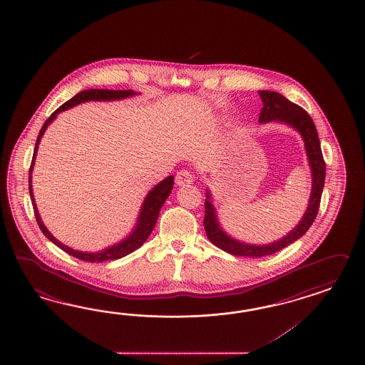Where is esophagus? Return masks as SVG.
Returning a JSON list of instances; mask_svg holds the SVG:
<instances>
[{"mask_svg": "<svg viewBox=\"0 0 365 365\" xmlns=\"http://www.w3.org/2000/svg\"><path fill=\"white\" fill-rule=\"evenodd\" d=\"M194 182V175L187 170H180L175 177V183L178 186H186Z\"/></svg>", "mask_w": 365, "mask_h": 365, "instance_id": "1", "label": "esophagus"}]
</instances>
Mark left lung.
<instances>
[{
	"label": "left lung",
	"instance_id": "obj_1",
	"mask_svg": "<svg viewBox=\"0 0 365 365\" xmlns=\"http://www.w3.org/2000/svg\"><path fill=\"white\" fill-rule=\"evenodd\" d=\"M259 96L263 102V108L260 110V115H259V123H268V122L284 123L295 128L304 140L308 165L312 175V190H311L308 207L304 215L302 217L297 226L292 228L286 237L268 245H248L230 237L226 231H223V228L217 222L215 207L211 202V192L208 188H206L203 225H205L207 237L210 242L215 245L217 248L235 257H262L272 255L303 237L315 222L323 188H324L325 162L323 159L322 148H320L317 130L309 114L304 108L292 103L291 101H288L286 97H283L276 91L260 90Z\"/></svg>",
	"mask_w": 365,
	"mask_h": 365
}]
</instances>
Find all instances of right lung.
Masks as SVG:
<instances>
[{"label":"right lung","instance_id":"add662e5","mask_svg":"<svg viewBox=\"0 0 365 365\" xmlns=\"http://www.w3.org/2000/svg\"><path fill=\"white\" fill-rule=\"evenodd\" d=\"M137 96V93L134 90H105V89H89L83 90L78 93L77 96H74L73 98L69 99L68 102H65L61 108H57L49 118L46 119V122L43 123V126L40 130V134L37 137V142H36V148H34V153H33V159H31V165H30L29 170V192L30 197H31V203H33V208H34V215L37 219V223L40 226L41 231L43 232V235L49 239L50 242H53L56 246L59 247L61 250H63L66 254H69L71 257L81 259L83 262H106V260H115V259H120V257H126L128 254L134 252L137 248L142 246L148 237H150L151 231L154 230L155 223H157L158 217H159V211L163 206V203L166 202L168 195L171 194V190L174 186V177H170L163 179L162 182H159L157 186L151 188L148 191V195L145 197L142 207L139 211L138 219H137V225L133 228V231L128 234V237H125L123 240H120L117 245L108 247L102 251L98 252H83V251H78V250H73L70 247L62 245L59 240L53 237L49 232V230L45 227L42 219L40 217V212L37 210V205L34 200V195H33V188H31V173H33V166H34V160H36V155L38 151V145H40L41 138L43 135V133L46 131V128L49 126L50 123L57 118L61 111H65L68 108H74L79 103L83 102H89V101H118V99L128 98Z\"/></svg>","mask_w":365,"mask_h":365}]
</instances>
